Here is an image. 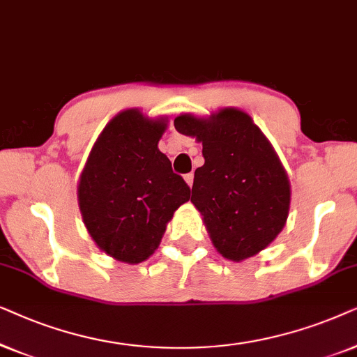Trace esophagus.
<instances>
[{
	"label": "esophagus",
	"instance_id": "obj_1",
	"mask_svg": "<svg viewBox=\"0 0 357 357\" xmlns=\"http://www.w3.org/2000/svg\"><path fill=\"white\" fill-rule=\"evenodd\" d=\"M184 179H186V183L189 184V186H192V183H194V174H192V173L184 174Z\"/></svg>",
	"mask_w": 357,
	"mask_h": 357
}]
</instances>
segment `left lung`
Instances as JSON below:
<instances>
[{"label": "left lung", "mask_w": 357, "mask_h": 357, "mask_svg": "<svg viewBox=\"0 0 357 357\" xmlns=\"http://www.w3.org/2000/svg\"><path fill=\"white\" fill-rule=\"evenodd\" d=\"M174 127L202 142L206 163L194 173L189 197L218 253L241 261L264 250L286 225L291 186L259 127L231 107L208 119L179 116Z\"/></svg>", "instance_id": "8db88e82"}]
</instances>
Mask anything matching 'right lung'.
<instances>
[{"label":"right lung","instance_id":"obj_1","mask_svg":"<svg viewBox=\"0 0 357 357\" xmlns=\"http://www.w3.org/2000/svg\"><path fill=\"white\" fill-rule=\"evenodd\" d=\"M166 129L137 109L117 114L94 144L78 186L89 235L109 256L142 263L158 248L166 223L191 189L158 150Z\"/></svg>","mask_w":357,"mask_h":357}]
</instances>
